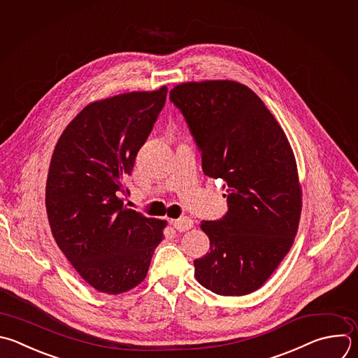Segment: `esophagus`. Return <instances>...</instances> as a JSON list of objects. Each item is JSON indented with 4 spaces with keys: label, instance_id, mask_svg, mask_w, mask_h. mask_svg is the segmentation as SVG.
Wrapping results in <instances>:
<instances>
[{
    "label": "esophagus",
    "instance_id": "esophagus-1",
    "mask_svg": "<svg viewBox=\"0 0 358 358\" xmlns=\"http://www.w3.org/2000/svg\"><path fill=\"white\" fill-rule=\"evenodd\" d=\"M173 226L178 230V231H185V230H189L192 226H194V222L191 217H180V219H176L173 220Z\"/></svg>",
    "mask_w": 358,
    "mask_h": 358
}]
</instances>
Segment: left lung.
<instances>
[{
    "label": "left lung",
    "instance_id": "1",
    "mask_svg": "<svg viewBox=\"0 0 358 358\" xmlns=\"http://www.w3.org/2000/svg\"><path fill=\"white\" fill-rule=\"evenodd\" d=\"M170 99L201 152L203 174L222 178L227 192L226 215L201 223L210 248L194 262L195 278L217 295H248L277 270L298 231L294 152L264 102L241 83H182Z\"/></svg>",
    "mask_w": 358,
    "mask_h": 358
}]
</instances>
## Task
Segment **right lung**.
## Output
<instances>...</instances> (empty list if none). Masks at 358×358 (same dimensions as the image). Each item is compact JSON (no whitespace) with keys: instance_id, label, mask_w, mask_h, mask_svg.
I'll use <instances>...</instances> for the list:
<instances>
[{"instance_id":"right-lung-1","label":"right lung","mask_w":358,"mask_h":358,"mask_svg":"<svg viewBox=\"0 0 358 358\" xmlns=\"http://www.w3.org/2000/svg\"><path fill=\"white\" fill-rule=\"evenodd\" d=\"M167 87L88 103L55 148L46 181L52 234L80 277L117 295L148 275L167 222L124 202L125 178L164 106Z\"/></svg>"}]
</instances>
